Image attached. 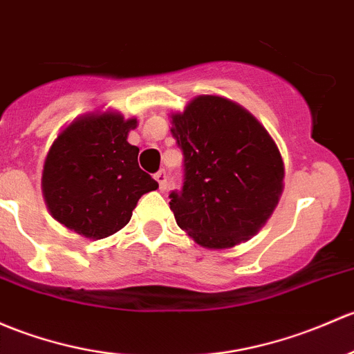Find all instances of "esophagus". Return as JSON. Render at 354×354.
Masks as SVG:
<instances>
[{
	"label": "esophagus",
	"mask_w": 354,
	"mask_h": 354,
	"mask_svg": "<svg viewBox=\"0 0 354 354\" xmlns=\"http://www.w3.org/2000/svg\"><path fill=\"white\" fill-rule=\"evenodd\" d=\"M154 180L159 183V188H161V189L166 188V173H165V171H162V169L158 171V173L154 174Z\"/></svg>",
	"instance_id": "1"
}]
</instances>
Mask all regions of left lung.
I'll use <instances>...</instances> for the list:
<instances>
[{
  "mask_svg": "<svg viewBox=\"0 0 354 354\" xmlns=\"http://www.w3.org/2000/svg\"><path fill=\"white\" fill-rule=\"evenodd\" d=\"M185 156V183L171 193L180 229L207 249H229L266 224L283 192L285 166L268 130L239 103L195 96L169 113Z\"/></svg>",
  "mask_w": 354,
  "mask_h": 354,
  "instance_id": "1",
  "label": "left lung"
}]
</instances>
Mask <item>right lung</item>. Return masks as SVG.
Masks as SVG:
<instances>
[{
  "label": "right lung",
  "instance_id": "obj_1",
  "mask_svg": "<svg viewBox=\"0 0 354 354\" xmlns=\"http://www.w3.org/2000/svg\"><path fill=\"white\" fill-rule=\"evenodd\" d=\"M137 118L89 111L59 132L44 161L42 195L52 217L86 239H105L129 224L144 193L158 181L137 162L127 142Z\"/></svg>",
  "mask_w": 354,
  "mask_h": 354
}]
</instances>
